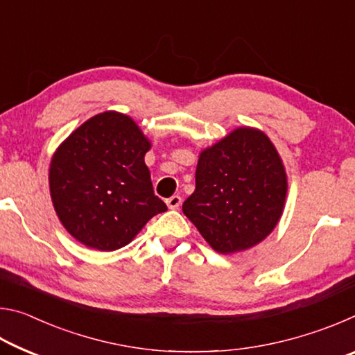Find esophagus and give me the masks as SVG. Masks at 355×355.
I'll use <instances>...</instances> for the list:
<instances>
[{"mask_svg":"<svg viewBox=\"0 0 355 355\" xmlns=\"http://www.w3.org/2000/svg\"><path fill=\"white\" fill-rule=\"evenodd\" d=\"M166 203H167V207H169L171 209H177L180 205H182V197H180V196H172V197H169V199L166 200Z\"/></svg>","mask_w":355,"mask_h":355,"instance_id":"1","label":"esophagus"}]
</instances>
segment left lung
<instances>
[{
    "instance_id": "obj_1",
    "label": "left lung",
    "mask_w": 355,
    "mask_h": 355,
    "mask_svg": "<svg viewBox=\"0 0 355 355\" xmlns=\"http://www.w3.org/2000/svg\"><path fill=\"white\" fill-rule=\"evenodd\" d=\"M288 180L280 155L263 131L239 127L202 150L196 191L183 213L219 254L261 243L284 213Z\"/></svg>"
}]
</instances>
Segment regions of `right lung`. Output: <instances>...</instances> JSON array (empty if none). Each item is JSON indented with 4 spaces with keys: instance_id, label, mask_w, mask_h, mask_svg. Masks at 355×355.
I'll return each mask as SVG.
<instances>
[{
    "instance_id": "right-lung-1",
    "label": "right lung",
    "mask_w": 355,
    "mask_h": 355,
    "mask_svg": "<svg viewBox=\"0 0 355 355\" xmlns=\"http://www.w3.org/2000/svg\"><path fill=\"white\" fill-rule=\"evenodd\" d=\"M150 147L135 120L116 111L86 120L58 147L48 175L50 194L59 220L76 241L117 250L166 211L144 161Z\"/></svg>"
}]
</instances>
